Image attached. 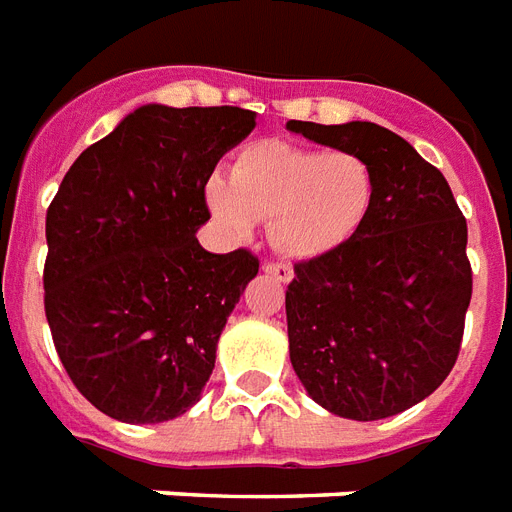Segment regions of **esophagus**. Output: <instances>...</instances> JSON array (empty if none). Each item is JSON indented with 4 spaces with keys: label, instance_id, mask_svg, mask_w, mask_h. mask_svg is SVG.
Masks as SVG:
<instances>
[{
    "label": "esophagus",
    "instance_id": "34e87169",
    "mask_svg": "<svg viewBox=\"0 0 512 512\" xmlns=\"http://www.w3.org/2000/svg\"><path fill=\"white\" fill-rule=\"evenodd\" d=\"M263 271L268 273V276H273L276 282L287 284L292 279V268L287 263H265Z\"/></svg>",
    "mask_w": 512,
    "mask_h": 512
}]
</instances>
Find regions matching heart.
Returning a JSON list of instances; mask_svg holds the SVG:
<instances>
[{
  "label": "heart",
  "instance_id": "1",
  "mask_svg": "<svg viewBox=\"0 0 512 512\" xmlns=\"http://www.w3.org/2000/svg\"><path fill=\"white\" fill-rule=\"evenodd\" d=\"M376 171L360 152L257 142L241 152L230 182H206V206L236 236L268 220L282 255L308 260L333 252L365 225L376 201Z\"/></svg>",
  "mask_w": 512,
  "mask_h": 512
}]
</instances>
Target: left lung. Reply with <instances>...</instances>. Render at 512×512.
I'll return each mask as SVG.
<instances>
[{"mask_svg": "<svg viewBox=\"0 0 512 512\" xmlns=\"http://www.w3.org/2000/svg\"><path fill=\"white\" fill-rule=\"evenodd\" d=\"M290 131L360 152L378 179L368 220L346 244L295 263L290 360L335 416L376 421L421 403L454 368L473 298L467 220L446 177L376 123Z\"/></svg>", "mask_w": 512, "mask_h": 512, "instance_id": "1", "label": "left lung"}]
</instances>
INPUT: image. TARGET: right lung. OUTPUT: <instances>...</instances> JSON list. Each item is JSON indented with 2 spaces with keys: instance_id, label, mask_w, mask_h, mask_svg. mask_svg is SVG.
I'll use <instances>...</instances> for the list:
<instances>
[{
  "instance_id": "1",
  "label": "right lung",
  "mask_w": 512,
  "mask_h": 512,
  "mask_svg": "<svg viewBox=\"0 0 512 512\" xmlns=\"http://www.w3.org/2000/svg\"><path fill=\"white\" fill-rule=\"evenodd\" d=\"M255 128L239 107L147 104L91 144L48 206L45 317L77 392L117 421L198 403L230 311L257 276L249 249L206 252V182Z\"/></svg>"
}]
</instances>
